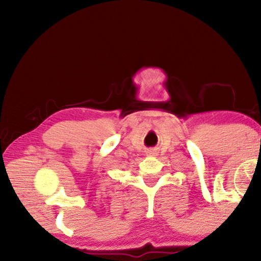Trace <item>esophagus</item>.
I'll use <instances>...</instances> for the list:
<instances>
[{"label": "esophagus", "mask_w": 261, "mask_h": 261, "mask_svg": "<svg viewBox=\"0 0 261 261\" xmlns=\"http://www.w3.org/2000/svg\"><path fill=\"white\" fill-rule=\"evenodd\" d=\"M147 153H148V155H154V154H155L153 151H149V152H147Z\"/></svg>", "instance_id": "34e87169"}]
</instances>
